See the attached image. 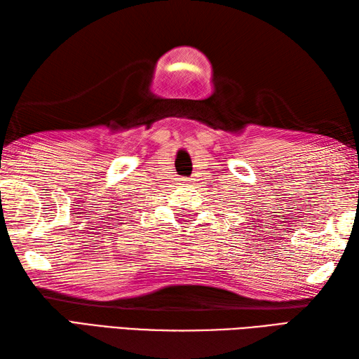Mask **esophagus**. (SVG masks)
Listing matches in <instances>:
<instances>
[{
	"instance_id": "34e87169",
	"label": "esophagus",
	"mask_w": 359,
	"mask_h": 359,
	"mask_svg": "<svg viewBox=\"0 0 359 359\" xmlns=\"http://www.w3.org/2000/svg\"><path fill=\"white\" fill-rule=\"evenodd\" d=\"M189 184H191V180H189V179L182 180V185H189Z\"/></svg>"
}]
</instances>
